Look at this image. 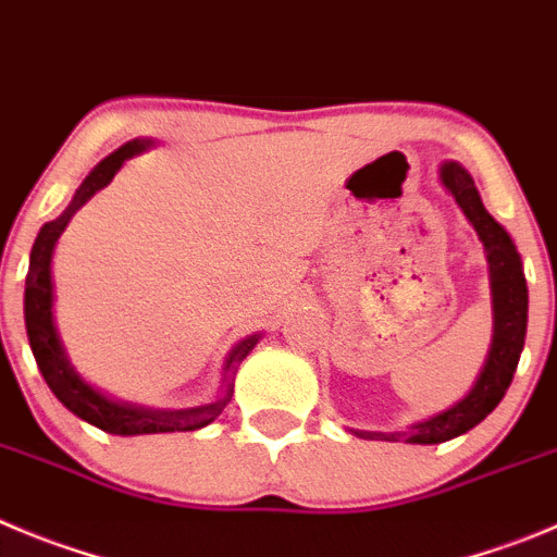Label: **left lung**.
Returning a JSON list of instances; mask_svg holds the SVG:
<instances>
[{
  "label": "left lung",
  "mask_w": 557,
  "mask_h": 557,
  "mask_svg": "<svg viewBox=\"0 0 557 557\" xmlns=\"http://www.w3.org/2000/svg\"><path fill=\"white\" fill-rule=\"evenodd\" d=\"M440 184L445 186L461 214L478 233V242L483 244L486 255V269H490V290H492V343L490 355L483 360L481 373L475 376L467 396L459 398L454 407L431 418L418 420L398 431H362L349 429L360 440H384V443H409V445H440L454 436L467 434L475 429L497 404L506 396L513 371L519 366V355L524 346V332H528V283H524L522 258L517 252V244L508 236L506 227L486 211L481 195L475 189L472 175L461 168L459 161H443L440 164Z\"/></svg>",
  "instance_id": "1"
}]
</instances>
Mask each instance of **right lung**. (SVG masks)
<instances>
[{"label":"right lung","instance_id":"obj_1","mask_svg":"<svg viewBox=\"0 0 557 557\" xmlns=\"http://www.w3.org/2000/svg\"><path fill=\"white\" fill-rule=\"evenodd\" d=\"M156 145L153 137H137L128 139L126 145L109 153L101 164L90 170L82 186L76 189L74 200L67 202L57 220L46 222L40 227L38 238L29 252V272H27V288H24V324H27L29 349H33L35 362H38L40 373H44L46 384L57 396V401L65 409L82 418L85 423L96 425V429L107 431V434L121 436H137V434H170V431H197L202 425L214 423L222 414V409L231 404L233 398V382H236L238 366L244 357L258 346L263 332L242 337V341L227 351L225 366H222V384L216 389V396L200 407L186 409H153L139 407V404L117 401V398L107 396L98 387H92L85 376L74 368L71 357H67L65 346H62L60 330L54 321V277H51V261H54L57 238L67 227L71 216L90 200L96 191H101L114 173L123 168V161L132 156L145 153Z\"/></svg>","mask_w":557,"mask_h":557}]
</instances>
